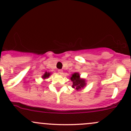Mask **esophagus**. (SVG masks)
<instances>
[{
    "label": "esophagus",
    "instance_id": "obj_1",
    "mask_svg": "<svg viewBox=\"0 0 131 131\" xmlns=\"http://www.w3.org/2000/svg\"><path fill=\"white\" fill-rule=\"evenodd\" d=\"M58 73L60 74V75H61V74L63 73V70H58Z\"/></svg>",
    "mask_w": 131,
    "mask_h": 131
}]
</instances>
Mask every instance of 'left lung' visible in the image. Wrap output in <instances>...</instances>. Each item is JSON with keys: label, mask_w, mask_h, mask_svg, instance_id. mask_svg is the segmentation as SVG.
<instances>
[{"label": "left lung", "mask_w": 131, "mask_h": 131, "mask_svg": "<svg viewBox=\"0 0 131 131\" xmlns=\"http://www.w3.org/2000/svg\"><path fill=\"white\" fill-rule=\"evenodd\" d=\"M70 78H71V80L73 82L72 87L74 88V89H76L77 90H79V89H82L85 85V80L80 78L79 74L77 73L73 74Z\"/></svg>", "instance_id": "8db88e82"}]
</instances>
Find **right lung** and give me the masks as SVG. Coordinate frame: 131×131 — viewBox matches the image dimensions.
I'll return each instance as SVG.
<instances>
[{"mask_svg": "<svg viewBox=\"0 0 131 131\" xmlns=\"http://www.w3.org/2000/svg\"><path fill=\"white\" fill-rule=\"evenodd\" d=\"M49 73H48L46 72V73H45V75H43V77H42V78H48V77H49Z\"/></svg>", "mask_w": 131, "mask_h": 131, "instance_id": "obj_1", "label": "right lung"}]
</instances>
